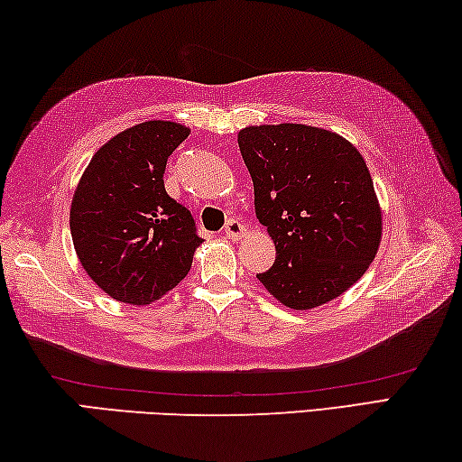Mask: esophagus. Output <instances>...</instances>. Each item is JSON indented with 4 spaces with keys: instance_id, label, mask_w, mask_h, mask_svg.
Segmentation results:
<instances>
[{
    "instance_id": "esophagus-1",
    "label": "esophagus",
    "mask_w": 462,
    "mask_h": 462,
    "mask_svg": "<svg viewBox=\"0 0 462 462\" xmlns=\"http://www.w3.org/2000/svg\"><path fill=\"white\" fill-rule=\"evenodd\" d=\"M225 236L233 239V241H239L241 237L245 236V226L241 225L237 218H229V221H226V225H225Z\"/></svg>"
}]
</instances>
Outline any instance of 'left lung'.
Here are the masks:
<instances>
[{
	"instance_id": "left-lung-1",
	"label": "left lung",
	"mask_w": 462,
	"mask_h": 462,
	"mask_svg": "<svg viewBox=\"0 0 462 462\" xmlns=\"http://www.w3.org/2000/svg\"><path fill=\"white\" fill-rule=\"evenodd\" d=\"M237 143L255 217L276 247L274 266L258 281L294 311L337 299L360 281L383 239L365 157L337 133L297 123L245 126Z\"/></svg>"
}]
</instances>
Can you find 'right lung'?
<instances>
[{
	"instance_id": "1",
	"label": "right lung",
	"mask_w": 462,
	"mask_h": 462,
	"mask_svg": "<svg viewBox=\"0 0 462 462\" xmlns=\"http://www.w3.org/2000/svg\"><path fill=\"white\" fill-rule=\"evenodd\" d=\"M190 128L147 120L96 151L73 192L69 226L88 276L115 300L151 305L184 281L196 236L190 210L163 186L168 157Z\"/></svg>"
}]
</instances>
